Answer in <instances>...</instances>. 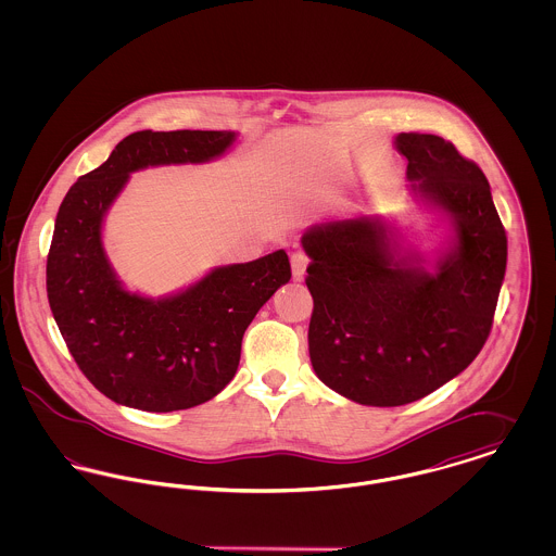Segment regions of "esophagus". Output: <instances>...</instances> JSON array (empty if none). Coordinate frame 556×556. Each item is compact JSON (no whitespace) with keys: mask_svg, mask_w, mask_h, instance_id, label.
Returning <instances> with one entry per match:
<instances>
[{"mask_svg":"<svg viewBox=\"0 0 556 556\" xmlns=\"http://www.w3.org/2000/svg\"><path fill=\"white\" fill-rule=\"evenodd\" d=\"M308 263H311V258H308V254H306L304 250H295V252H291V275H293V279H295V281L304 279Z\"/></svg>","mask_w":556,"mask_h":556,"instance_id":"1","label":"esophagus"}]
</instances>
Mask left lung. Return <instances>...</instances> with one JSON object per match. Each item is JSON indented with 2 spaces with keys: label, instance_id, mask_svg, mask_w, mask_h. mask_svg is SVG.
<instances>
[{
  "label": "left lung",
  "instance_id": "left-lung-1",
  "mask_svg": "<svg viewBox=\"0 0 556 556\" xmlns=\"http://www.w3.org/2000/svg\"><path fill=\"white\" fill-rule=\"evenodd\" d=\"M413 189L454 214L458 243L435 275L396 263L369 220L315 227L311 363L318 379L358 404L402 406L467 369L485 344L506 270V233L473 160L438 135L400 132Z\"/></svg>",
  "mask_w": 556,
  "mask_h": 556
}]
</instances>
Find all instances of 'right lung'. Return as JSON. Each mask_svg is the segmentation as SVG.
<instances>
[{
	"label": "right lung",
	"mask_w": 556,
	"mask_h": 556,
	"mask_svg": "<svg viewBox=\"0 0 556 556\" xmlns=\"http://www.w3.org/2000/svg\"><path fill=\"white\" fill-rule=\"evenodd\" d=\"M231 131H137L79 177L60 204L48 254V300L80 372L104 396L150 413L186 410L236 375L241 340L291 279L283 250L220 266L193 288L152 302L123 290L102 250V218L129 173L223 154Z\"/></svg>",
	"instance_id": "obj_1"
}]
</instances>
